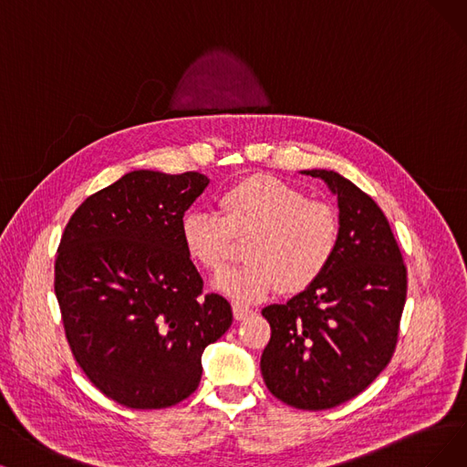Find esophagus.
I'll list each match as a JSON object with an SVG mask.
<instances>
[{
  "mask_svg": "<svg viewBox=\"0 0 467 467\" xmlns=\"http://www.w3.org/2000/svg\"><path fill=\"white\" fill-rule=\"evenodd\" d=\"M251 314H253V310H251L249 306L234 303V316H235V320H245V318H249Z\"/></svg>",
  "mask_w": 467,
  "mask_h": 467,
  "instance_id": "obj_1",
  "label": "esophagus"
}]
</instances>
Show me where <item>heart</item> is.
<instances>
[{"label": "heart", "mask_w": 467, "mask_h": 467, "mask_svg": "<svg viewBox=\"0 0 467 467\" xmlns=\"http://www.w3.org/2000/svg\"><path fill=\"white\" fill-rule=\"evenodd\" d=\"M216 204L218 214L185 213L180 239L195 265L220 272L234 254V239L249 235L247 263L214 279V287L234 301L254 303L277 289L305 291L331 266L341 222L329 202L306 199L293 185L258 172L226 185Z\"/></svg>", "instance_id": "1"}]
</instances>
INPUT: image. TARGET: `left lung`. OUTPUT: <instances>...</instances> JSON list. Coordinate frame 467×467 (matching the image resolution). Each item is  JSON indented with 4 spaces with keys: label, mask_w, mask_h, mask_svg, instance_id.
<instances>
[{
    "label": "left lung",
    "mask_w": 467,
    "mask_h": 467,
    "mask_svg": "<svg viewBox=\"0 0 467 467\" xmlns=\"http://www.w3.org/2000/svg\"><path fill=\"white\" fill-rule=\"evenodd\" d=\"M337 197L341 237L327 272L263 316L272 327L260 371L270 393L298 410L339 406L393 357L406 303V266L376 201L333 171H303Z\"/></svg>",
    "instance_id": "left-lung-1"
}]
</instances>
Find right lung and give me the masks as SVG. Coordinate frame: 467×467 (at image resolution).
Here are the masks:
<instances>
[{
    "instance_id": "right-lung-1",
    "label": "right lung",
    "mask_w": 467,
    "mask_h": 467,
    "mask_svg": "<svg viewBox=\"0 0 467 467\" xmlns=\"http://www.w3.org/2000/svg\"><path fill=\"white\" fill-rule=\"evenodd\" d=\"M199 172L132 171L70 216L55 295L74 358L103 395L134 410L169 408L199 387L201 354L232 326L202 295L180 220L209 185Z\"/></svg>"
}]
</instances>
